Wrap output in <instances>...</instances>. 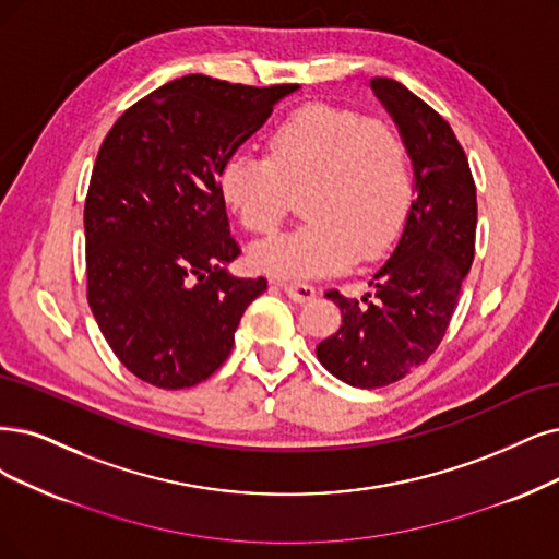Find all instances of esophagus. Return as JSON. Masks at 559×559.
<instances>
[{
  "mask_svg": "<svg viewBox=\"0 0 559 559\" xmlns=\"http://www.w3.org/2000/svg\"><path fill=\"white\" fill-rule=\"evenodd\" d=\"M281 290L290 297L293 301L297 304H304V301H311L316 297V287L308 285V283H301V281H278L276 283Z\"/></svg>",
  "mask_w": 559,
  "mask_h": 559,
  "instance_id": "34e87169",
  "label": "esophagus"
}]
</instances>
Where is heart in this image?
Segmentation results:
<instances>
[{
  "label": "heart",
  "instance_id": "heart-1",
  "mask_svg": "<svg viewBox=\"0 0 559 559\" xmlns=\"http://www.w3.org/2000/svg\"><path fill=\"white\" fill-rule=\"evenodd\" d=\"M266 152H235L218 175L225 204L253 235L276 233L304 193L308 223L253 248L260 272L332 274L394 246L412 204V175L405 142L389 123L311 103L276 123Z\"/></svg>",
  "mask_w": 559,
  "mask_h": 559
}]
</instances>
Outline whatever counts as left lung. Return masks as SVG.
<instances>
[{"label": "left lung", "mask_w": 559, "mask_h": 559, "mask_svg": "<svg viewBox=\"0 0 559 559\" xmlns=\"http://www.w3.org/2000/svg\"><path fill=\"white\" fill-rule=\"evenodd\" d=\"M370 87L396 121L417 198L394 253L368 281L370 293L361 299L326 293L343 322L316 355L334 378L359 389L399 382L436 353L459 306L477 233V186L447 119L396 80L373 78Z\"/></svg>", "instance_id": "8db88e82"}]
</instances>
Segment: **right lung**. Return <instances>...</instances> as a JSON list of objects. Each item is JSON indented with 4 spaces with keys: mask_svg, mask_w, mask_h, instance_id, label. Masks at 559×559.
Here are the masks:
<instances>
[{
    "mask_svg": "<svg viewBox=\"0 0 559 559\" xmlns=\"http://www.w3.org/2000/svg\"><path fill=\"white\" fill-rule=\"evenodd\" d=\"M297 90L183 75L140 98L103 140L85 200L87 301L135 378L189 389L230 355L266 278L227 272L241 251L218 175Z\"/></svg>",
    "mask_w": 559,
    "mask_h": 559,
    "instance_id": "obj_1",
    "label": "right lung"
}]
</instances>
